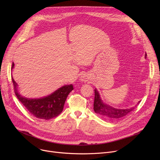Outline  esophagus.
I'll return each instance as SVG.
<instances>
[{"label": "esophagus", "instance_id": "esophagus-1", "mask_svg": "<svg viewBox=\"0 0 160 160\" xmlns=\"http://www.w3.org/2000/svg\"><path fill=\"white\" fill-rule=\"evenodd\" d=\"M89 80V77L87 74H83L80 76V80L82 82H87Z\"/></svg>", "mask_w": 160, "mask_h": 160}]
</instances>
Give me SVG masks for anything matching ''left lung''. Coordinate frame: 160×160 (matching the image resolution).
<instances>
[{
    "label": "left lung",
    "mask_w": 160,
    "mask_h": 160,
    "mask_svg": "<svg viewBox=\"0 0 160 160\" xmlns=\"http://www.w3.org/2000/svg\"><path fill=\"white\" fill-rule=\"evenodd\" d=\"M146 58L147 54H145ZM93 110L97 114L102 117L103 119L108 121H115L120 119L128 115L134 110V107L129 109H118L109 106L102 101L98 91L95 88Z\"/></svg>",
    "instance_id": "8db88e82"
}]
</instances>
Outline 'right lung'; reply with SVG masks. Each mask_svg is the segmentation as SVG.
<instances>
[{"instance_id": "add662e5", "label": "right lung", "mask_w": 160, "mask_h": 160, "mask_svg": "<svg viewBox=\"0 0 160 160\" xmlns=\"http://www.w3.org/2000/svg\"><path fill=\"white\" fill-rule=\"evenodd\" d=\"M14 63L12 64V69ZM15 93L27 110L38 119L49 120L60 115L63 111L66 98L73 90L72 84L65 85L51 94L39 98H30L22 96L19 92L18 85L12 77Z\"/></svg>"}]
</instances>
